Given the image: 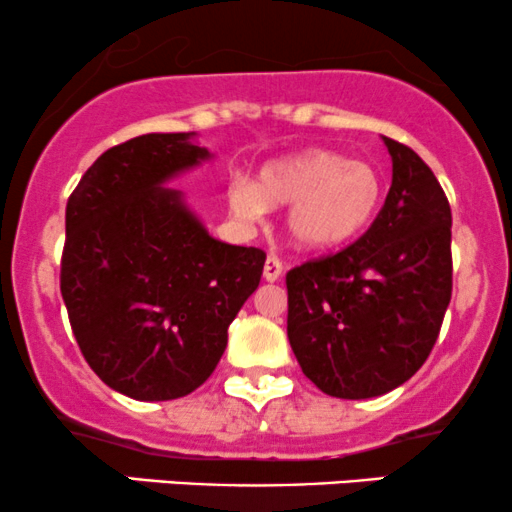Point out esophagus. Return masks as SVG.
<instances>
[{
    "instance_id": "1",
    "label": "esophagus",
    "mask_w": 512,
    "mask_h": 512,
    "mask_svg": "<svg viewBox=\"0 0 512 512\" xmlns=\"http://www.w3.org/2000/svg\"><path fill=\"white\" fill-rule=\"evenodd\" d=\"M281 274H284V264H281L279 257L269 255L267 262H264V279H267V281H276Z\"/></svg>"
}]
</instances>
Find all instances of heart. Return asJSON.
<instances>
[{"label": "heart", "instance_id": "b5f03b06", "mask_svg": "<svg viewBox=\"0 0 512 512\" xmlns=\"http://www.w3.org/2000/svg\"><path fill=\"white\" fill-rule=\"evenodd\" d=\"M383 202V180L368 163L330 149H310L264 166L255 185L236 182L228 204L257 221L267 207H286V233L298 250H332L370 226Z\"/></svg>", "mask_w": 512, "mask_h": 512}]
</instances>
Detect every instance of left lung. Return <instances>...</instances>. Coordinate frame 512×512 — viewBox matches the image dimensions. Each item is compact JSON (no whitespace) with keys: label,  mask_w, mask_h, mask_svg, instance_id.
Instances as JSON below:
<instances>
[{"label":"left lung","mask_w":512,"mask_h":512,"mask_svg":"<svg viewBox=\"0 0 512 512\" xmlns=\"http://www.w3.org/2000/svg\"><path fill=\"white\" fill-rule=\"evenodd\" d=\"M383 142L392 185L368 231L286 274L293 354L305 378L339 399L407 383L431 354L452 296L448 197L416 151Z\"/></svg>","instance_id":"1"}]
</instances>
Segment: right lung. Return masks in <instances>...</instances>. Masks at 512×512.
Returning a JSON list of instances; mask_svg holds the SVG:
<instances>
[{
    "instance_id": "1",
    "label": "right lung",
    "mask_w": 512,
    "mask_h": 512,
    "mask_svg": "<svg viewBox=\"0 0 512 512\" xmlns=\"http://www.w3.org/2000/svg\"><path fill=\"white\" fill-rule=\"evenodd\" d=\"M209 158L192 134H142L96 158L67 202L60 291L86 363L139 402L214 373L267 255L211 238L163 187Z\"/></svg>"
}]
</instances>
